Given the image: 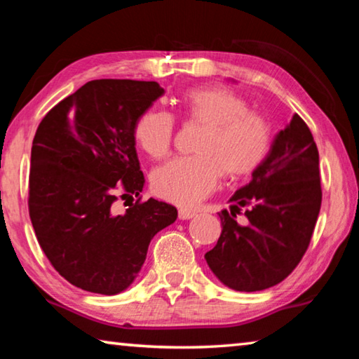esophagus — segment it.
Masks as SVG:
<instances>
[{"mask_svg":"<svg viewBox=\"0 0 359 359\" xmlns=\"http://www.w3.org/2000/svg\"><path fill=\"white\" fill-rule=\"evenodd\" d=\"M194 217V212L193 210H188V209H179V218L180 220H190V218Z\"/></svg>","mask_w":359,"mask_h":359,"instance_id":"1","label":"esophagus"}]
</instances>
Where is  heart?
Returning a JSON list of instances; mask_svg holds the SVG:
<instances>
[{
  "label": "heart",
  "instance_id": "obj_1",
  "mask_svg": "<svg viewBox=\"0 0 359 359\" xmlns=\"http://www.w3.org/2000/svg\"><path fill=\"white\" fill-rule=\"evenodd\" d=\"M182 114L204 131L194 147L198 155L174 158L151 175L154 191L169 203L196 205L215 191L223 171L231 177L250 174L269 151V121L228 88L191 90L182 100ZM174 136L175 120L166 111L149 109L136 121V142L155 160L171 154Z\"/></svg>",
  "mask_w": 359,
  "mask_h": 359
}]
</instances>
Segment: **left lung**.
<instances>
[{"instance_id":"obj_1","label":"left lung","mask_w":359,"mask_h":359,"mask_svg":"<svg viewBox=\"0 0 359 359\" xmlns=\"http://www.w3.org/2000/svg\"><path fill=\"white\" fill-rule=\"evenodd\" d=\"M253 179L222 210V234L204 255L210 271L236 291H259L285 280L311 244L321 208L318 149L294 114L278 131ZM244 213L239 225L235 215Z\"/></svg>"}]
</instances>
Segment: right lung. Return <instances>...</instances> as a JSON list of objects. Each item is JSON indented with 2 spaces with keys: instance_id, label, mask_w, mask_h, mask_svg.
Instances as JSON below:
<instances>
[{
  "instance_id": "1",
  "label": "right lung",
  "mask_w": 359,
  "mask_h": 359,
  "mask_svg": "<svg viewBox=\"0 0 359 359\" xmlns=\"http://www.w3.org/2000/svg\"><path fill=\"white\" fill-rule=\"evenodd\" d=\"M165 93L156 82L90 81L46 114L36 130L28 210L42 252L63 278L90 293L128 288L149 244L175 222L174 205L142 201L137 118ZM135 194L125 212L115 202Z\"/></svg>"
}]
</instances>
